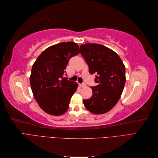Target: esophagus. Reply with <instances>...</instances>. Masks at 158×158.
Listing matches in <instances>:
<instances>
[{"instance_id": "obj_1", "label": "esophagus", "mask_w": 158, "mask_h": 158, "mask_svg": "<svg viewBox=\"0 0 158 158\" xmlns=\"http://www.w3.org/2000/svg\"><path fill=\"white\" fill-rule=\"evenodd\" d=\"M80 86L82 87V88H84V87L85 86V84H80Z\"/></svg>"}]
</instances>
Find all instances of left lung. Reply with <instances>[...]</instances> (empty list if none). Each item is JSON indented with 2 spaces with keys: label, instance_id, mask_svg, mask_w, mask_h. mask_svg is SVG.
Listing matches in <instances>:
<instances>
[{
  "label": "left lung",
  "instance_id": "8db88e82",
  "mask_svg": "<svg viewBox=\"0 0 158 158\" xmlns=\"http://www.w3.org/2000/svg\"><path fill=\"white\" fill-rule=\"evenodd\" d=\"M80 48L89 66V73L95 74L94 81L98 84L91 87L92 96L84 99V105L92 113H106L121 96L126 82L125 66L115 52L104 45L85 44Z\"/></svg>",
  "mask_w": 158,
  "mask_h": 158
}]
</instances>
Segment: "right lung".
I'll return each instance as SVG.
<instances>
[{
	"mask_svg": "<svg viewBox=\"0 0 158 158\" xmlns=\"http://www.w3.org/2000/svg\"><path fill=\"white\" fill-rule=\"evenodd\" d=\"M79 53L76 43H60L43 51L33 64L30 78L31 90L40 107L47 113L59 116L67 111L78 84L63 76L71 57Z\"/></svg>",
	"mask_w": 158,
	"mask_h": 158,
	"instance_id": "add662e5",
	"label": "right lung"
}]
</instances>
